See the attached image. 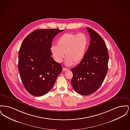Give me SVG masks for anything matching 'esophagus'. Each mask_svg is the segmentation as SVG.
I'll list each match as a JSON object with an SVG mask.
<instances>
[{
    "label": "esophagus",
    "mask_w": 130,
    "mask_h": 130,
    "mask_svg": "<svg viewBox=\"0 0 130 130\" xmlns=\"http://www.w3.org/2000/svg\"><path fill=\"white\" fill-rule=\"evenodd\" d=\"M63 71H67L68 70V69L67 68H64V67H63Z\"/></svg>",
    "instance_id": "obj_1"
}]
</instances>
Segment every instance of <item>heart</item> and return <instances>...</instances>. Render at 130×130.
Wrapping results in <instances>:
<instances>
[{"label":"heart","instance_id":"b5f03b06","mask_svg":"<svg viewBox=\"0 0 130 130\" xmlns=\"http://www.w3.org/2000/svg\"><path fill=\"white\" fill-rule=\"evenodd\" d=\"M88 45V39L83 34L66 33L59 37L56 46L51 48V51L56 62L61 63L65 56L66 64L70 66L77 64L84 58Z\"/></svg>","mask_w":130,"mask_h":130}]
</instances>
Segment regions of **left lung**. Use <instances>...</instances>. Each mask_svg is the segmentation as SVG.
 Returning a JSON list of instances; mask_svg holds the SVG:
<instances>
[{"instance_id":"obj_1","label":"left lung","mask_w":130,"mask_h":130,"mask_svg":"<svg viewBox=\"0 0 130 130\" xmlns=\"http://www.w3.org/2000/svg\"><path fill=\"white\" fill-rule=\"evenodd\" d=\"M91 37L89 48L80 63L71 71V84L75 91L83 95L94 93L104 80L108 68L109 54L106 44L98 33L87 27Z\"/></svg>"}]
</instances>
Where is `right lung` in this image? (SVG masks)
<instances>
[{
	"label": "right lung",
	"mask_w": 130,
	"mask_h": 130,
	"mask_svg": "<svg viewBox=\"0 0 130 130\" xmlns=\"http://www.w3.org/2000/svg\"><path fill=\"white\" fill-rule=\"evenodd\" d=\"M64 30L38 29L28 35L19 53L18 69L22 82L29 93L36 96L48 93L62 72L61 65L52 57L54 38Z\"/></svg>",
	"instance_id": "1"
}]
</instances>
